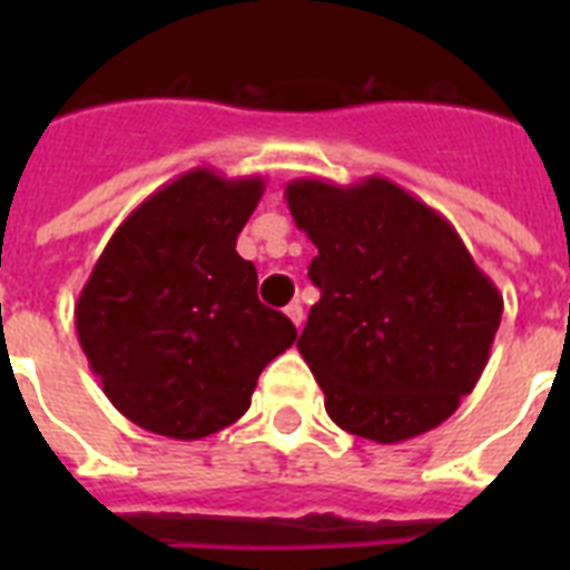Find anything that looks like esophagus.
<instances>
[{
    "mask_svg": "<svg viewBox=\"0 0 570 570\" xmlns=\"http://www.w3.org/2000/svg\"><path fill=\"white\" fill-rule=\"evenodd\" d=\"M286 316H289V322H293L295 328H302V322H304V311H302V304H298V302L286 304Z\"/></svg>",
    "mask_w": 570,
    "mask_h": 570,
    "instance_id": "1",
    "label": "esophagus"
}]
</instances>
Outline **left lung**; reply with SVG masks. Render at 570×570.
Listing matches in <instances>:
<instances>
[{"mask_svg":"<svg viewBox=\"0 0 570 570\" xmlns=\"http://www.w3.org/2000/svg\"><path fill=\"white\" fill-rule=\"evenodd\" d=\"M286 204L320 248L298 352L331 420L375 443L441 425L485 370L500 289L441 213L384 177L293 180Z\"/></svg>","mask_w":570,"mask_h":570,"instance_id":"8db88e82","label":"left lung"}]
</instances>
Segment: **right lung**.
Listing matches in <instances>:
<instances>
[{"label": "right lung", "instance_id": "right-lung-1", "mask_svg": "<svg viewBox=\"0 0 570 570\" xmlns=\"http://www.w3.org/2000/svg\"><path fill=\"white\" fill-rule=\"evenodd\" d=\"M263 189V177L180 174L124 218L79 293L91 373L147 432L197 441L236 423L259 373L298 337L236 254Z\"/></svg>", "mask_w": 570, "mask_h": 570}]
</instances>
